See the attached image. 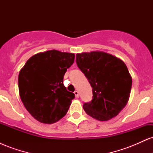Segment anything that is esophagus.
Here are the masks:
<instances>
[{
    "mask_svg": "<svg viewBox=\"0 0 153 153\" xmlns=\"http://www.w3.org/2000/svg\"><path fill=\"white\" fill-rule=\"evenodd\" d=\"M74 94H75V98H77V99H78V98H79V93H78V91H75V92H74Z\"/></svg>",
    "mask_w": 153,
    "mask_h": 153,
    "instance_id": "esophagus-1",
    "label": "esophagus"
}]
</instances>
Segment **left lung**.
I'll use <instances>...</instances> for the list:
<instances>
[{
	"label": "left lung",
	"mask_w": 153,
	"mask_h": 153,
	"mask_svg": "<svg viewBox=\"0 0 153 153\" xmlns=\"http://www.w3.org/2000/svg\"><path fill=\"white\" fill-rule=\"evenodd\" d=\"M76 63L93 88L92 101L82 106L85 113L101 122L118 115L129 101L132 84L125 63L101 51L78 53Z\"/></svg>",
	"instance_id": "1"
}]
</instances>
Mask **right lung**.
<instances>
[{
  "instance_id": "1",
  "label": "right lung",
  "mask_w": 153,
  "mask_h": 153,
  "mask_svg": "<svg viewBox=\"0 0 153 153\" xmlns=\"http://www.w3.org/2000/svg\"><path fill=\"white\" fill-rule=\"evenodd\" d=\"M74 59L73 53L49 50L33 55L19 72L21 100L39 122H58L69 109L75 94L67 91L63 78Z\"/></svg>"
}]
</instances>
